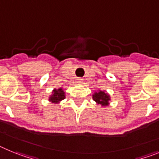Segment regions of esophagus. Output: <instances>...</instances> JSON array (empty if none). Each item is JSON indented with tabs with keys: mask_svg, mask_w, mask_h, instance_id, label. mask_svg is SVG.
I'll return each mask as SVG.
<instances>
[{
	"mask_svg": "<svg viewBox=\"0 0 159 159\" xmlns=\"http://www.w3.org/2000/svg\"><path fill=\"white\" fill-rule=\"evenodd\" d=\"M77 82H78V83H79V84H81V83H83V79H82V78H77Z\"/></svg>",
	"mask_w": 159,
	"mask_h": 159,
	"instance_id": "34e87169",
	"label": "esophagus"
}]
</instances>
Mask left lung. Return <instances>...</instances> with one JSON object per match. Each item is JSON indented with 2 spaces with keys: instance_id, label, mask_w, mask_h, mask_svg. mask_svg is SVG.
Listing matches in <instances>:
<instances>
[{
  "instance_id": "obj_1",
  "label": "left lung",
  "mask_w": 159,
  "mask_h": 159,
  "mask_svg": "<svg viewBox=\"0 0 159 159\" xmlns=\"http://www.w3.org/2000/svg\"><path fill=\"white\" fill-rule=\"evenodd\" d=\"M93 99L97 104L101 105L102 106H108L110 105L109 102L110 101V96L105 90L98 89V92H95L93 94Z\"/></svg>"
}]
</instances>
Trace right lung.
I'll return each instance as SVG.
<instances>
[{
	"mask_svg": "<svg viewBox=\"0 0 159 159\" xmlns=\"http://www.w3.org/2000/svg\"><path fill=\"white\" fill-rule=\"evenodd\" d=\"M66 98V93L63 90L62 88L59 89H54L52 91V94L49 96V101L54 104H58L61 101Z\"/></svg>",
	"mask_w": 159,
	"mask_h": 159,
	"instance_id": "add662e5",
	"label": "right lung"
}]
</instances>
